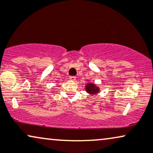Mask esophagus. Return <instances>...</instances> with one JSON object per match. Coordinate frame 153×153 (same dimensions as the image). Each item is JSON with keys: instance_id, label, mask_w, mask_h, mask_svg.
<instances>
[{"instance_id": "1", "label": "esophagus", "mask_w": 153, "mask_h": 153, "mask_svg": "<svg viewBox=\"0 0 153 153\" xmlns=\"http://www.w3.org/2000/svg\"><path fill=\"white\" fill-rule=\"evenodd\" d=\"M76 76H70L69 77V79H70V80H72V81H76Z\"/></svg>"}]
</instances>
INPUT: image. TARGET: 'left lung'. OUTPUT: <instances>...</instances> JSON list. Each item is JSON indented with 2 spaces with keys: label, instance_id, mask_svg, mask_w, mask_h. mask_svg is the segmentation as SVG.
Wrapping results in <instances>:
<instances>
[{
  "label": "left lung",
  "instance_id": "obj_1",
  "mask_svg": "<svg viewBox=\"0 0 153 153\" xmlns=\"http://www.w3.org/2000/svg\"><path fill=\"white\" fill-rule=\"evenodd\" d=\"M85 89L90 95H96L100 92V88L93 83H87L85 86Z\"/></svg>",
  "mask_w": 153,
  "mask_h": 153
}]
</instances>
